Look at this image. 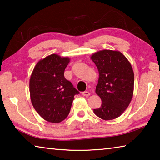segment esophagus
<instances>
[{"mask_svg":"<svg viewBox=\"0 0 160 160\" xmlns=\"http://www.w3.org/2000/svg\"><path fill=\"white\" fill-rule=\"evenodd\" d=\"M82 94L83 96H85V97H88V96L90 95V93L89 92L86 91V92H83L82 93Z\"/></svg>","mask_w":160,"mask_h":160,"instance_id":"esophagus-1","label":"esophagus"}]
</instances>
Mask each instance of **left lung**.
Instances as JSON below:
<instances>
[{"instance_id":"8db88e82","label":"left lung","mask_w":160,"mask_h":160,"mask_svg":"<svg viewBox=\"0 0 160 160\" xmlns=\"http://www.w3.org/2000/svg\"><path fill=\"white\" fill-rule=\"evenodd\" d=\"M99 71L95 92L102 105L94 113L103 120H112L124 112L133 95L134 72L131 64L118 51L102 50L91 56Z\"/></svg>"}]
</instances>
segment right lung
Returning a JSON list of instances; mask_svg holds the SVG:
<instances>
[{"instance_id":"1","label":"right lung","mask_w":160,"mask_h":160,"mask_svg":"<svg viewBox=\"0 0 160 160\" xmlns=\"http://www.w3.org/2000/svg\"><path fill=\"white\" fill-rule=\"evenodd\" d=\"M70 61L53 53L41 59L34 66L29 79L32 104L42 118L51 123H60L70 113L75 94H79L64 77Z\"/></svg>"}]
</instances>
